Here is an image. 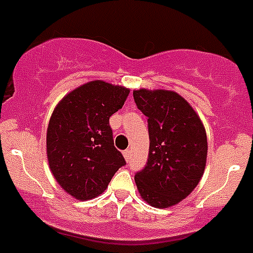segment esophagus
<instances>
[{
    "instance_id": "esophagus-1",
    "label": "esophagus",
    "mask_w": 253,
    "mask_h": 253,
    "mask_svg": "<svg viewBox=\"0 0 253 253\" xmlns=\"http://www.w3.org/2000/svg\"><path fill=\"white\" fill-rule=\"evenodd\" d=\"M123 154H124V158L126 159V161H130L131 158V149H126L123 152Z\"/></svg>"
}]
</instances>
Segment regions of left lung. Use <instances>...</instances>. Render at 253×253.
Here are the masks:
<instances>
[{
    "instance_id": "1",
    "label": "left lung",
    "mask_w": 253,
    "mask_h": 253,
    "mask_svg": "<svg viewBox=\"0 0 253 253\" xmlns=\"http://www.w3.org/2000/svg\"><path fill=\"white\" fill-rule=\"evenodd\" d=\"M136 108L148 118L149 155L135 173L139 193L150 206L177 205L197 187L207 161V135L196 111L168 90H134Z\"/></svg>"
}]
</instances>
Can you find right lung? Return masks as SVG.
I'll return each instance as SVG.
<instances>
[{"label": "right lung", "mask_w": 253, "mask_h": 253, "mask_svg": "<svg viewBox=\"0 0 253 253\" xmlns=\"http://www.w3.org/2000/svg\"><path fill=\"white\" fill-rule=\"evenodd\" d=\"M129 90L95 80L73 90L57 104L46 135L48 166L65 191L80 201L103 193L126 164L114 147L109 119Z\"/></svg>", "instance_id": "obj_1"}]
</instances>
